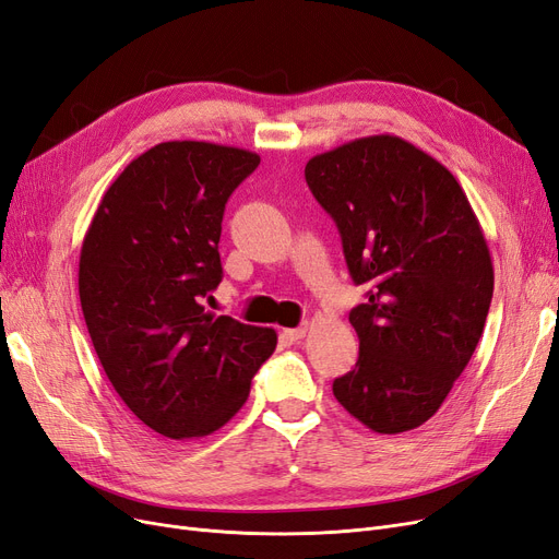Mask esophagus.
Listing matches in <instances>:
<instances>
[{"mask_svg": "<svg viewBox=\"0 0 559 559\" xmlns=\"http://www.w3.org/2000/svg\"><path fill=\"white\" fill-rule=\"evenodd\" d=\"M307 331H310V325L307 323H302V325H298V329H286V331H282V340H286V342H300L305 335H307Z\"/></svg>", "mask_w": 559, "mask_h": 559, "instance_id": "1", "label": "esophagus"}]
</instances>
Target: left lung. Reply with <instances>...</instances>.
Returning <instances> with one entry per match:
<instances>
[{
	"mask_svg": "<svg viewBox=\"0 0 559 559\" xmlns=\"http://www.w3.org/2000/svg\"><path fill=\"white\" fill-rule=\"evenodd\" d=\"M305 180L340 230L358 362L333 395L365 428L397 435L437 414L484 333L492 261L453 173L391 133L321 152Z\"/></svg>",
	"mask_w": 559,
	"mask_h": 559,
	"instance_id": "1",
	"label": "left lung"
}]
</instances>
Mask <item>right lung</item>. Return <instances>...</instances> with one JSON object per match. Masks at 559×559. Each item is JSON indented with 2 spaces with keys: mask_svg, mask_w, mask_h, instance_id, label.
<instances>
[{
  "mask_svg": "<svg viewBox=\"0 0 559 559\" xmlns=\"http://www.w3.org/2000/svg\"><path fill=\"white\" fill-rule=\"evenodd\" d=\"M257 152L159 143L96 207L79 263L87 333L112 389L150 430L205 437L238 414L277 333L205 310L222 282V217Z\"/></svg>",
  "mask_w": 559,
  "mask_h": 559,
  "instance_id": "1",
  "label": "right lung"
}]
</instances>
